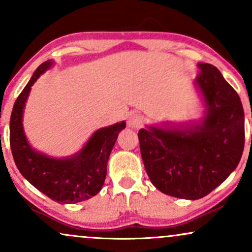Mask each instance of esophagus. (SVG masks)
Returning a JSON list of instances; mask_svg holds the SVG:
<instances>
[{"mask_svg":"<svg viewBox=\"0 0 252 252\" xmlns=\"http://www.w3.org/2000/svg\"><path fill=\"white\" fill-rule=\"evenodd\" d=\"M143 124V117L137 112H131L128 117V126L132 129H140Z\"/></svg>","mask_w":252,"mask_h":252,"instance_id":"esophagus-1","label":"esophagus"}]
</instances>
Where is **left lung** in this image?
Wrapping results in <instances>:
<instances>
[{
    "mask_svg": "<svg viewBox=\"0 0 252 252\" xmlns=\"http://www.w3.org/2000/svg\"><path fill=\"white\" fill-rule=\"evenodd\" d=\"M195 86L205 103L200 123L140 129L141 156L150 181L170 196L204 198L236 169L244 149V110L217 67L199 63Z\"/></svg>",
    "mask_w": 252,
    "mask_h": 252,
    "instance_id": "8db88e82",
    "label": "left lung"
}]
</instances>
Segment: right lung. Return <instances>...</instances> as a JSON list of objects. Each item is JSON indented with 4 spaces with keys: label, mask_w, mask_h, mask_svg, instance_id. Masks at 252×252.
<instances>
[{
    "label": "right lung",
    "mask_w": 252,
    "mask_h": 252,
    "mask_svg": "<svg viewBox=\"0 0 252 252\" xmlns=\"http://www.w3.org/2000/svg\"><path fill=\"white\" fill-rule=\"evenodd\" d=\"M53 63L52 60L42 63L15 100L10 116V149L17 169L35 189L59 204H74L102 189L110 153L126 122L98 129L70 158H50L32 148L24 131V109L33 84Z\"/></svg>",
    "instance_id": "obj_1"
}]
</instances>
